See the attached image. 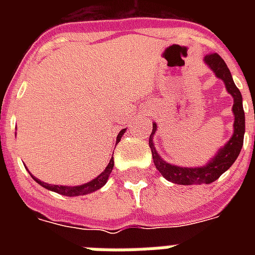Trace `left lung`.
<instances>
[{"mask_svg": "<svg viewBox=\"0 0 255 255\" xmlns=\"http://www.w3.org/2000/svg\"><path fill=\"white\" fill-rule=\"evenodd\" d=\"M204 63L214 73V75L225 83L226 91L233 96V135L229 141L217 151V153L202 167H178L169 164L157 153L153 143V136L157 131V124L153 123L152 133L149 136V148L152 151V159L155 163L156 169L159 170L164 178L178 185H200V184H210L216 181L224 172L229 169L237 160L238 155L244 145V135H245V112L242 107V95L234 83L230 70L218 54H208L204 58Z\"/></svg>", "mask_w": 255, "mask_h": 255, "instance_id": "left-lung-1", "label": "left lung"}]
</instances>
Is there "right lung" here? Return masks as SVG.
Wrapping results in <instances>:
<instances>
[{"mask_svg": "<svg viewBox=\"0 0 255 255\" xmlns=\"http://www.w3.org/2000/svg\"><path fill=\"white\" fill-rule=\"evenodd\" d=\"M126 133V128H123L122 131L118 133L116 136V144L119 143L120 139H122V136ZM112 168H114V157H111L110 160V163L106 167V169L102 172V173L98 176V177L92 178L91 181L86 182V184H82V185H75V186H67V185H51V184H47V182L41 181L39 178L34 177L33 174H31V177H33L34 181H37L39 185H42L43 188H46L47 190H51V192H55V193H59L62 196H69V197H75V196H85V194L92 193V192H95V190L100 189L102 186L106 185V182H107L108 177H110V174L112 172Z\"/></svg>", "mask_w": 255, "mask_h": 255, "instance_id": "right-lung-1", "label": "right lung"}]
</instances>
